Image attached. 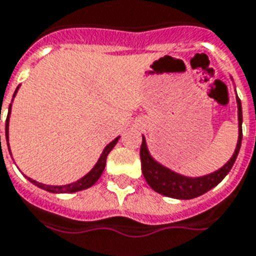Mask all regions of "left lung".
<instances>
[{"label": "left lung", "instance_id": "obj_1", "mask_svg": "<svg viewBox=\"0 0 256 256\" xmlns=\"http://www.w3.org/2000/svg\"><path fill=\"white\" fill-rule=\"evenodd\" d=\"M238 108H239V140L236 145L234 156L230 157L226 164L218 171L213 172L210 175L200 176V178H186L179 174L172 172L162 164H158L149 154L146 148L145 138L142 137V144L140 149V156H141V170H142L144 178L149 186L153 190L162 194L166 196H171L176 200H191L196 196L205 194L206 191L212 190L213 187L217 186L220 182L228 175L230 168L234 166L236 157L239 154L240 146H242V138H243V132H242V122H243V115H242V103L238 98Z\"/></svg>", "mask_w": 256, "mask_h": 256}]
</instances>
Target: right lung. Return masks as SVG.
<instances>
[{"label":"right lung","mask_w":256,"mask_h":256,"mask_svg":"<svg viewBox=\"0 0 256 256\" xmlns=\"http://www.w3.org/2000/svg\"><path fill=\"white\" fill-rule=\"evenodd\" d=\"M16 94V92H14ZM14 96V94H13ZM9 114H10V106H9V112H8L6 116V123H5V134H6V141H8V126H9ZM118 138H115L112 142H110L106 149L102 153V156H100L99 162H96V166L92 168V171L90 174H86L84 178H81L80 180L74 182V183H70V184H66V186H47V184H42L39 182L32 180L28 178V180L32 182L35 186L40 187L43 190L50 191V192H76V191H81L85 190V188H88V187L94 186L96 182L99 180V178L102 176L104 171V166H106V160H107V156H108V153L112 150V148L116 145L118 142ZM0 142H1V136H0ZM8 146H9V144H8Z\"/></svg>","instance_id":"1"}]
</instances>
